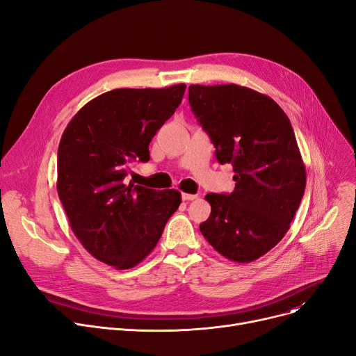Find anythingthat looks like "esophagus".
Listing matches in <instances>:
<instances>
[{
  "instance_id": "1",
  "label": "esophagus",
  "mask_w": 356,
  "mask_h": 356,
  "mask_svg": "<svg viewBox=\"0 0 356 356\" xmlns=\"http://www.w3.org/2000/svg\"><path fill=\"white\" fill-rule=\"evenodd\" d=\"M183 200H195L197 199V195H191V193H181Z\"/></svg>"
}]
</instances>
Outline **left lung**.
<instances>
[{
  "instance_id": "left-lung-1",
  "label": "left lung",
  "mask_w": 356,
  "mask_h": 356,
  "mask_svg": "<svg viewBox=\"0 0 356 356\" xmlns=\"http://www.w3.org/2000/svg\"><path fill=\"white\" fill-rule=\"evenodd\" d=\"M189 104L220 164L234 165L232 193H208L199 229L235 263H251L283 239L300 207L306 167L289 117L270 97L228 85H191Z\"/></svg>"
}]
</instances>
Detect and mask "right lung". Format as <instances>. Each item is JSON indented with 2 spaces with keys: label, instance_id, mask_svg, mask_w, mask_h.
Here are the masks:
<instances>
[{
  "label": "right lung",
  "instance_id": "obj_1",
  "mask_svg": "<svg viewBox=\"0 0 356 356\" xmlns=\"http://www.w3.org/2000/svg\"><path fill=\"white\" fill-rule=\"evenodd\" d=\"M186 85L114 89L82 106L58 149V193L70 228L102 263L128 270L154 250L181 203L179 191L127 184L129 164L180 105Z\"/></svg>",
  "mask_w": 356,
  "mask_h": 356
}]
</instances>
